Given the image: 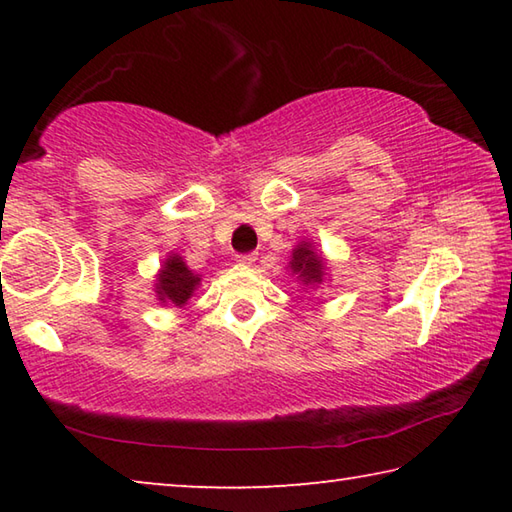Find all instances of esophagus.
<instances>
[{
	"instance_id": "34e87169",
	"label": "esophagus",
	"mask_w": 512,
	"mask_h": 512,
	"mask_svg": "<svg viewBox=\"0 0 512 512\" xmlns=\"http://www.w3.org/2000/svg\"><path fill=\"white\" fill-rule=\"evenodd\" d=\"M255 253H246V255H239L237 257V262L241 264V266H250V264H255Z\"/></svg>"
}]
</instances>
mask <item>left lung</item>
Listing matches in <instances>:
<instances>
[{
  "mask_svg": "<svg viewBox=\"0 0 512 512\" xmlns=\"http://www.w3.org/2000/svg\"><path fill=\"white\" fill-rule=\"evenodd\" d=\"M289 268H291V273L298 277L302 287H307V289L320 287L327 277L325 257L316 253L311 241H300V244L293 248Z\"/></svg>",
  "mask_w": 512,
  "mask_h": 512,
  "instance_id": "left-lung-1",
  "label": "left lung"
}]
</instances>
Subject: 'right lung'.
<instances>
[{"instance_id": "add662e5", "label": "right lung", "mask_w": 512, "mask_h": 512, "mask_svg": "<svg viewBox=\"0 0 512 512\" xmlns=\"http://www.w3.org/2000/svg\"><path fill=\"white\" fill-rule=\"evenodd\" d=\"M198 284H201V277L189 271L183 257L171 253L164 259L160 273L155 277V293H158V300L164 305L185 307L187 300L194 296Z\"/></svg>"}]
</instances>
